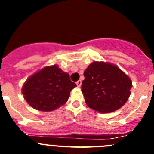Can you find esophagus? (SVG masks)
Masks as SVG:
<instances>
[{
	"mask_svg": "<svg viewBox=\"0 0 154 154\" xmlns=\"http://www.w3.org/2000/svg\"><path fill=\"white\" fill-rule=\"evenodd\" d=\"M76 85H77V86L78 87H80L82 85V81L81 80H79V81L76 82Z\"/></svg>",
	"mask_w": 154,
	"mask_h": 154,
	"instance_id": "34e87169",
	"label": "esophagus"
}]
</instances>
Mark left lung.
Returning a JSON list of instances; mask_svg holds the SVG:
<instances>
[{"instance_id": "left-lung-1", "label": "left lung", "mask_w": 154, "mask_h": 154, "mask_svg": "<svg viewBox=\"0 0 154 154\" xmlns=\"http://www.w3.org/2000/svg\"><path fill=\"white\" fill-rule=\"evenodd\" d=\"M84 76L82 91L85 103L99 113L120 109L131 94V79L114 64L92 62L84 72Z\"/></svg>"}]
</instances>
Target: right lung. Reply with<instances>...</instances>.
I'll use <instances>...</instances> for the list:
<instances>
[{"instance_id": "right-lung-1", "label": "right lung", "mask_w": 154, "mask_h": 154, "mask_svg": "<svg viewBox=\"0 0 154 154\" xmlns=\"http://www.w3.org/2000/svg\"><path fill=\"white\" fill-rule=\"evenodd\" d=\"M76 84L57 65L46 66L31 75L22 86L23 96L35 109L50 112L63 106Z\"/></svg>"}]
</instances>
